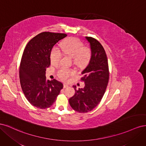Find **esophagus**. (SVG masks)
Wrapping results in <instances>:
<instances>
[{
    "label": "esophagus",
    "instance_id": "esophagus-1",
    "mask_svg": "<svg viewBox=\"0 0 146 146\" xmlns=\"http://www.w3.org/2000/svg\"><path fill=\"white\" fill-rule=\"evenodd\" d=\"M68 86H69V85H68V84H66V83H64V85H63V87H64V88H68Z\"/></svg>",
    "mask_w": 146,
    "mask_h": 146
}]
</instances>
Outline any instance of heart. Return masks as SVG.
<instances>
[{
  "mask_svg": "<svg viewBox=\"0 0 146 146\" xmlns=\"http://www.w3.org/2000/svg\"><path fill=\"white\" fill-rule=\"evenodd\" d=\"M61 48L63 52L74 59L75 64L79 67L86 65L91 58V52L88 48L84 47L83 44L78 39L70 38L64 41L61 44ZM62 54L58 48L55 47L53 48L50 54V61L52 64L59 63ZM59 76L64 80L67 79L72 72L70 70L61 68L59 70Z\"/></svg>",
  "mask_w": 146,
  "mask_h": 146,
  "instance_id": "b5f03b06",
  "label": "heart"
}]
</instances>
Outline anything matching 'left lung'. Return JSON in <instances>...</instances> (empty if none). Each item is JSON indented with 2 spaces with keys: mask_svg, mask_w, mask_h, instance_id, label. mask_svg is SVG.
I'll return each instance as SVG.
<instances>
[{
  "mask_svg": "<svg viewBox=\"0 0 146 146\" xmlns=\"http://www.w3.org/2000/svg\"><path fill=\"white\" fill-rule=\"evenodd\" d=\"M90 43L91 58L86 68L82 72V80L85 85L76 90L69 100L70 107L79 113H87L97 107L102 99L109 80V70L107 55L103 46L96 39L85 37Z\"/></svg>",
  "mask_w": 146,
  "mask_h": 146,
  "instance_id": "1",
  "label": "left lung"
}]
</instances>
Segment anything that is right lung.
Listing matches in <instances>:
<instances>
[{"label": "right lung", "instance_id": "add662e5", "mask_svg": "<svg viewBox=\"0 0 146 146\" xmlns=\"http://www.w3.org/2000/svg\"><path fill=\"white\" fill-rule=\"evenodd\" d=\"M64 33L42 32L33 38L24 50L20 64L22 90L29 102L41 109L51 107L63 88L55 80H46V70L50 64L53 47L63 39Z\"/></svg>", "mask_w": 146, "mask_h": 146}]
</instances>
